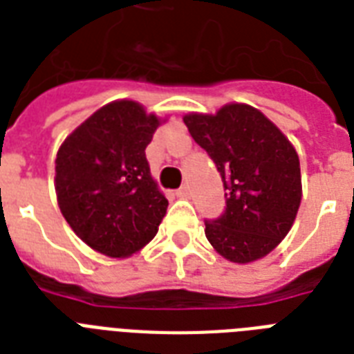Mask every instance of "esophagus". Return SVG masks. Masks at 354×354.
Instances as JSON below:
<instances>
[{"instance_id": "esophagus-1", "label": "esophagus", "mask_w": 354, "mask_h": 354, "mask_svg": "<svg viewBox=\"0 0 354 354\" xmlns=\"http://www.w3.org/2000/svg\"><path fill=\"white\" fill-rule=\"evenodd\" d=\"M176 196L178 198H189V196H191V187H189L187 183H183L182 187L178 189Z\"/></svg>"}]
</instances>
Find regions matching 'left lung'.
Returning <instances> with one entry per match:
<instances>
[{
	"mask_svg": "<svg viewBox=\"0 0 354 354\" xmlns=\"http://www.w3.org/2000/svg\"><path fill=\"white\" fill-rule=\"evenodd\" d=\"M183 122L215 161L226 189L224 215L205 222L207 241L236 264L266 257L288 235L301 204L294 145L244 102H230L216 113H187Z\"/></svg>",
	"mask_w": 354,
	"mask_h": 354,
	"instance_id": "8db88e82",
	"label": "left lung"
}]
</instances>
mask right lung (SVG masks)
Returning a JSON list of instances; mask_svg holds the SVG:
<instances>
[{"label": "right lung", "instance_id": "obj_1", "mask_svg": "<svg viewBox=\"0 0 354 354\" xmlns=\"http://www.w3.org/2000/svg\"><path fill=\"white\" fill-rule=\"evenodd\" d=\"M167 119L136 101H113L64 139L55 160L58 207L91 250L124 259L147 246L167 213L147 145Z\"/></svg>", "mask_w": 354, "mask_h": 354}]
</instances>
